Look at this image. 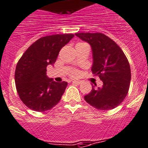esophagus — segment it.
<instances>
[{"label": "esophagus", "instance_id": "esophagus-1", "mask_svg": "<svg viewBox=\"0 0 148 148\" xmlns=\"http://www.w3.org/2000/svg\"><path fill=\"white\" fill-rule=\"evenodd\" d=\"M73 83H75V84H77V85H79V84L82 83V81L80 80H74L72 81Z\"/></svg>", "mask_w": 148, "mask_h": 148}]
</instances>
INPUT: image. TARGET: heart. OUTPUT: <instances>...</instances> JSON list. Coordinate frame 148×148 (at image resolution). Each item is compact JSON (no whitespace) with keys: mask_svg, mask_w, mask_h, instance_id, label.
Listing matches in <instances>:
<instances>
[{"mask_svg":"<svg viewBox=\"0 0 148 148\" xmlns=\"http://www.w3.org/2000/svg\"><path fill=\"white\" fill-rule=\"evenodd\" d=\"M85 45V43H78V44H77V45ZM77 71H73V73H72V75H74V76H75V75H77Z\"/></svg>","mask_w":148,"mask_h":148,"instance_id":"b5f03b06","label":"heart"}]
</instances>
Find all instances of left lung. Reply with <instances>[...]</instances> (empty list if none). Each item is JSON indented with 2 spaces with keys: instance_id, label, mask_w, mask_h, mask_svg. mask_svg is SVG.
Returning <instances> with one entry per match:
<instances>
[{
  "instance_id": "1",
  "label": "left lung",
  "mask_w": 148,
  "mask_h": 148,
  "mask_svg": "<svg viewBox=\"0 0 148 148\" xmlns=\"http://www.w3.org/2000/svg\"><path fill=\"white\" fill-rule=\"evenodd\" d=\"M77 37L91 46V71L103 82L101 88L93 85L85 96L90 105L100 110H110L122 103L130 86L131 69L126 56L112 39L101 33H77Z\"/></svg>"
}]
</instances>
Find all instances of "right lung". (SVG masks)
Here are the masks:
<instances>
[{"instance_id": "right-lung-1", "label": "right lung", "mask_w": 148, "mask_h": 148, "mask_svg": "<svg viewBox=\"0 0 148 148\" xmlns=\"http://www.w3.org/2000/svg\"><path fill=\"white\" fill-rule=\"evenodd\" d=\"M74 36L56 34L41 37L27 48L18 61L15 70L16 91L30 110L45 112L60 101L68 83L49 78L47 67L55 63L61 48Z\"/></svg>"}]
</instances>
